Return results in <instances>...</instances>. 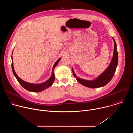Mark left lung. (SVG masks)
I'll return each instance as SVG.
<instances>
[{
	"label": "left lung",
	"mask_w": 133,
	"mask_h": 133,
	"mask_svg": "<svg viewBox=\"0 0 133 133\" xmlns=\"http://www.w3.org/2000/svg\"><path fill=\"white\" fill-rule=\"evenodd\" d=\"M112 39L114 41V54L111 62L107 68L95 79L92 81H88L80 78L76 76V75H75L73 69H72L74 76L76 78L77 81L80 84H81L83 86L89 88H98L105 86L112 79L114 76V75L115 72L116 67L118 64V52L117 50L116 43L115 41V39H114V38H112Z\"/></svg>",
	"instance_id": "1"
}]
</instances>
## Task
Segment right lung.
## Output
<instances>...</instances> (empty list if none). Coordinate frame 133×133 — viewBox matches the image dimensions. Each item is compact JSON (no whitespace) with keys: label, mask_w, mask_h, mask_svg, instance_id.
<instances>
[{"label":"right lung","mask_w":133,"mask_h":133,"mask_svg":"<svg viewBox=\"0 0 133 133\" xmlns=\"http://www.w3.org/2000/svg\"><path fill=\"white\" fill-rule=\"evenodd\" d=\"M61 59V58H59L54 64V66L52 67V69L51 77L49 78V79L48 80H47V81H46L45 82L41 83V84H36L29 83L24 81L23 80H22V79H21L19 77L17 76V75L16 74V73L15 72V71L14 70L12 56H11V59H12L11 68H12V72L14 73V75L15 76V77L16 78V79L18 81V82H19V83L23 86V87H24L26 90L31 91V92H39V91H43V90H45V89L49 87L50 86H51L52 85V84L55 81V77L54 73V69L55 68V67L56 66V65L58 64V63L60 61Z\"/></svg>","instance_id":"1"}]
</instances>
